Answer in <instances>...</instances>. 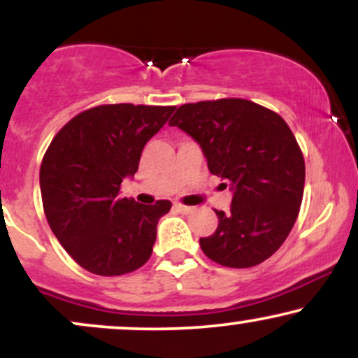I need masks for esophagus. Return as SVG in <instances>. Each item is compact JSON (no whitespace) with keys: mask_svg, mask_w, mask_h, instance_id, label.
I'll use <instances>...</instances> for the list:
<instances>
[{"mask_svg":"<svg viewBox=\"0 0 358 358\" xmlns=\"http://www.w3.org/2000/svg\"><path fill=\"white\" fill-rule=\"evenodd\" d=\"M173 207L176 208V210L182 212V213H190L193 210L192 207H188V205H183V203H180V202H175Z\"/></svg>","mask_w":358,"mask_h":358,"instance_id":"34e87169","label":"esophagus"}]
</instances>
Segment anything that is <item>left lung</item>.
<instances>
[{"instance_id":"8db88e82","label":"left lung","mask_w":358,"mask_h":358,"mask_svg":"<svg viewBox=\"0 0 358 358\" xmlns=\"http://www.w3.org/2000/svg\"><path fill=\"white\" fill-rule=\"evenodd\" d=\"M170 126L202 146L210 173L234 190L231 210H215V232L200 239L205 256L236 269L273 256L298 219L305 188V158L285 119L252 101L225 97L180 106Z\"/></svg>"}]
</instances>
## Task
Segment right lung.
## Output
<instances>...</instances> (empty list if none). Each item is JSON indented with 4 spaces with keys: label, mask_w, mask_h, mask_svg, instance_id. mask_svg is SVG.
I'll list each match as a JSON object with an SVG mask.
<instances>
[{
    "label": "right lung",
    "mask_w": 358,
    "mask_h": 358,
    "mask_svg": "<svg viewBox=\"0 0 358 358\" xmlns=\"http://www.w3.org/2000/svg\"><path fill=\"white\" fill-rule=\"evenodd\" d=\"M175 106L102 104L82 110L52 139L40 166V190L52 232L80 268L121 276L151 257L159 217L170 200L122 199L143 148Z\"/></svg>",
    "instance_id": "obj_1"
}]
</instances>
